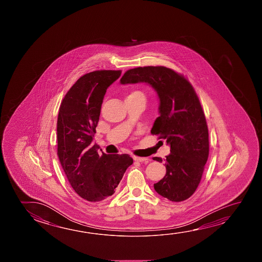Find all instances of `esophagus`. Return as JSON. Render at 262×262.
<instances>
[{
  "label": "esophagus",
  "instance_id": "34e87169",
  "mask_svg": "<svg viewBox=\"0 0 262 262\" xmlns=\"http://www.w3.org/2000/svg\"><path fill=\"white\" fill-rule=\"evenodd\" d=\"M133 160L136 162H148V159L145 157H139V156H133Z\"/></svg>",
  "mask_w": 262,
  "mask_h": 262
}]
</instances>
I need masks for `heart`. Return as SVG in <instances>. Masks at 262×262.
Segmentation results:
<instances>
[{
    "label": "heart",
    "mask_w": 262,
    "mask_h": 262,
    "mask_svg": "<svg viewBox=\"0 0 262 262\" xmlns=\"http://www.w3.org/2000/svg\"><path fill=\"white\" fill-rule=\"evenodd\" d=\"M133 97H140V98H142V99H145L144 93L142 92L141 90H134L133 92H130V94L128 95V97H127V98H133Z\"/></svg>",
    "instance_id": "1"
}]
</instances>
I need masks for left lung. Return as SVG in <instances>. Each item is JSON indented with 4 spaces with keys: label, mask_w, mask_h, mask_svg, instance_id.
I'll use <instances>...</instances> for the list:
<instances>
[{
    "label": "left lung",
    "mask_w": 262,
    "mask_h": 262,
    "mask_svg": "<svg viewBox=\"0 0 262 262\" xmlns=\"http://www.w3.org/2000/svg\"><path fill=\"white\" fill-rule=\"evenodd\" d=\"M138 82L148 83L157 91L160 116L150 133L171 146L166 174L155 184V191L170 201H185L198 189L209 155L208 128L200 100L184 75L165 67H139L120 78L121 84Z\"/></svg>",
    "instance_id": "obj_1"
}]
</instances>
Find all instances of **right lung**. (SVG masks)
I'll return each mask as SVG.
<instances>
[{
	"label": "right lung",
	"mask_w": 262,
	"mask_h": 262,
	"mask_svg": "<svg viewBox=\"0 0 262 262\" xmlns=\"http://www.w3.org/2000/svg\"><path fill=\"white\" fill-rule=\"evenodd\" d=\"M121 70L85 74L66 94L57 118V156L69 184L80 198L102 201L115 193L133 160L129 155H99L92 144L101 104Z\"/></svg>",
	"instance_id": "add662e5"
}]
</instances>
